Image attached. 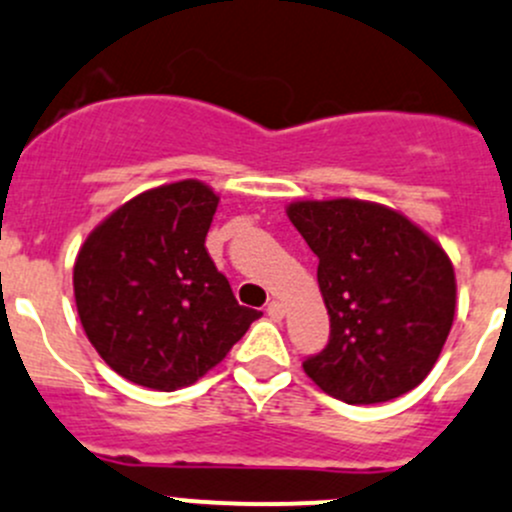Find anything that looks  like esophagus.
I'll list each match as a JSON object with an SVG mask.
<instances>
[{
	"mask_svg": "<svg viewBox=\"0 0 512 512\" xmlns=\"http://www.w3.org/2000/svg\"><path fill=\"white\" fill-rule=\"evenodd\" d=\"M285 314H287L285 304L277 302V299H272V302L267 304V317H270L272 322H282V319H285Z\"/></svg>",
	"mask_w": 512,
	"mask_h": 512,
	"instance_id": "1",
	"label": "esophagus"
}]
</instances>
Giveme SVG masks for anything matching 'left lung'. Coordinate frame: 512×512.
Listing matches in <instances>:
<instances>
[{
    "mask_svg": "<svg viewBox=\"0 0 512 512\" xmlns=\"http://www.w3.org/2000/svg\"><path fill=\"white\" fill-rule=\"evenodd\" d=\"M287 218L319 257L329 314V344L302 364L309 379L347 404L416 389L456 314L446 250L399 210L369 200H294Z\"/></svg>",
    "mask_w": 512,
    "mask_h": 512,
    "instance_id": "1",
    "label": "left lung"
}]
</instances>
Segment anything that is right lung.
Here are the masks:
<instances>
[{
  "label": "right lung",
  "instance_id": "1",
  "mask_svg": "<svg viewBox=\"0 0 512 512\" xmlns=\"http://www.w3.org/2000/svg\"><path fill=\"white\" fill-rule=\"evenodd\" d=\"M218 203L203 180L158 185L113 210L81 245V327L123 379L156 391L195 384L262 317L237 304L205 250Z\"/></svg>",
  "mask_w": 512,
  "mask_h": 512
}]
</instances>
